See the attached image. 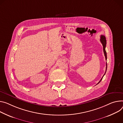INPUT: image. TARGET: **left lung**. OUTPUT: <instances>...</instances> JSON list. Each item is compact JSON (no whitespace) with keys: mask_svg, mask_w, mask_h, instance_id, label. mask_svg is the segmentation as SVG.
<instances>
[{"mask_svg":"<svg viewBox=\"0 0 123 123\" xmlns=\"http://www.w3.org/2000/svg\"><path fill=\"white\" fill-rule=\"evenodd\" d=\"M100 42H101V43H102L103 44V50H104V54H105V60H107V54H106V52L105 51V47H106V39H105V37L104 35H102L101 36H100ZM106 70H107V63H106V70H105V74L106 72ZM105 74H104V75H103V77L101 79V80H100V81L98 83V84L100 81H101V80H102L103 78L104 77V76L105 75Z\"/></svg>","mask_w":123,"mask_h":123,"instance_id":"8db88e82","label":"left lung"}]
</instances>
